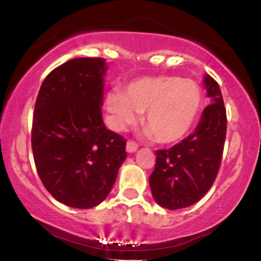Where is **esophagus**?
<instances>
[{"label":"esophagus","instance_id":"esophagus-1","mask_svg":"<svg viewBox=\"0 0 261 261\" xmlns=\"http://www.w3.org/2000/svg\"><path fill=\"white\" fill-rule=\"evenodd\" d=\"M139 148V145H137L135 141H127L126 143V151L128 152V153H133V152L136 151V149Z\"/></svg>","mask_w":261,"mask_h":261}]
</instances>
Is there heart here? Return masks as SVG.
Segmentation results:
<instances>
[{"label": "heart", "instance_id": "obj_1", "mask_svg": "<svg viewBox=\"0 0 261 261\" xmlns=\"http://www.w3.org/2000/svg\"><path fill=\"white\" fill-rule=\"evenodd\" d=\"M200 86L180 76L143 77L128 83L125 94L110 93L107 109L112 125L120 131L137 121L143 114V127L152 140L162 145L181 140L195 124L202 107Z\"/></svg>", "mask_w": 261, "mask_h": 261}]
</instances>
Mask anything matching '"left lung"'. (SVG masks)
<instances>
[{
	"label": "left lung",
	"mask_w": 261,
	"mask_h": 261,
	"mask_svg": "<svg viewBox=\"0 0 261 261\" xmlns=\"http://www.w3.org/2000/svg\"><path fill=\"white\" fill-rule=\"evenodd\" d=\"M205 88L212 104L203 109L193 134L168 149L155 151L149 187L158 205L169 210L188 207L211 189L222 161L227 114L218 83L206 74Z\"/></svg>",
	"instance_id": "1"
}]
</instances>
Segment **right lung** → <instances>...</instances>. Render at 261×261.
Wrapping results in <instances>:
<instances>
[{
  "instance_id": "obj_1",
  "label": "right lung",
  "mask_w": 261,
  "mask_h": 261,
  "mask_svg": "<svg viewBox=\"0 0 261 261\" xmlns=\"http://www.w3.org/2000/svg\"><path fill=\"white\" fill-rule=\"evenodd\" d=\"M106 59L60 65L39 89L32 149L40 180L60 202L97 206L108 196L126 158V140L101 119Z\"/></svg>"
}]
</instances>
